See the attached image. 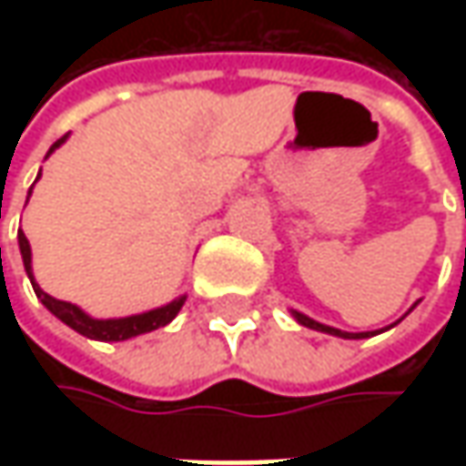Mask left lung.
Here are the masks:
<instances>
[{
	"label": "left lung",
	"instance_id": "1",
	"mask_svg": "<svg viewBox=\"0 0 466 466\" xmlns=\"http://www.w3.org/2000/svg\"><path fill=\"white\" fill-rule=\"evenodd\" d=\"M466 215V212H464ZM293 319H296L298 324H303V327H309V329L316 331H327V334H334V337H342V339H363V337H373L376 331H358V334H352V331H342V329H334V327H327V324H319V321H313L309 319L306 313L293 311ZM394 327V324H391Z\"/></svg>",
	"mask_w": 466,
	"mask_h": 466
}]
</instances>
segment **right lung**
<instances>
[{
  "mask_svg": "<svg viewBox=\"0 0 466 466\" xmlns=\"http://www.w3.org/2000/svg\"><path fill=\"white\" fill-rule=\"evenodd\" d=\"M64 139H66V135L51 145L48 155L54 153L56 147H62ZM48 155H46V157H48ZM38 176H41V173H38ZM17 243H20L23 264H25V272H27V278H30V282H33L35 296L41 298V303H44L46 309L54 313L56 319H62L66 327H72L75 331H80L82 337L100 339V342H121V339H132V337H137V334L160 329V327L170 324V321L176 319V313L181 311L184 300H187V296H181V298H176V300H170L168 306H160V309H153V311H145V313H135V316H124V319H93V316H87L82 309H77L75 303L56 300V298H51L48 293H44V290L38 288V282L33 279V267H30V243H27L23 230L17 233Z\"/></svg>",
  "mask_w": 466,
  "mask_h": 466,
  "instance_id": "obj_1",
  "label": "right lung"
}]
</instances>
